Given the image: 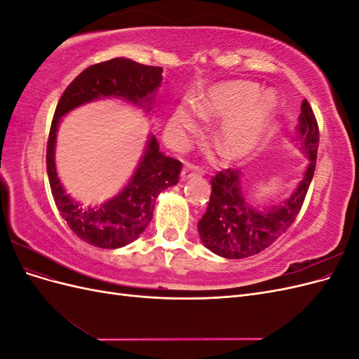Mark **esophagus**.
<instances>
[{
  "instance_id": "obj_1",
  "label": "esophagus",
  "mask_w": 359,
  "mask_h": 359,
  "mask_svg": "<svg viewBox=\"0 0 359 359\" xmlns=\"http://www.w3.org/2000/svg\"><path fill=\"white\" fill-rule=\"evenodd\" d=\"M199 173H201V169L198 166H193V165H190V163H187V165L184 166L181 170V178L182 180L194 178V177H198Z\"/></svg>"
}]
</instances>
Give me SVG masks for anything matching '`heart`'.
<instances>
[{
	"instance_id": "obj_1",
	"label": "heart",
	"mask_w": 359,
	"mask_h": 359,
	"mask_svg": "<svg viewBox=\"0 0 359 359\" xmlns=\"http://www.w3.org/2000/svg\"><path fill=\"white\" fill-rule=\"evenodd\" d=\"M199 111L206 116H224L217 130V144L229 158L248 156L262 142L278 112L280 100L274 91L260 93L257 83L233 81L215 85L201 95ZM198 114L180 104L170 118L175 130L193 128Z\"/></svg>"
}]
</instances>
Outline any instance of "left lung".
Listing matches in <instances>:
<instances>
[{
  "mask_svg": "<svg viewBox=\"0 0 359 359\" xmlns=\"http://www.w3.org/2000/svg\"><path fill=\"white\" fill-rule=\"evenodd\" d=\"M307 157L302 178L290 196L269 205L248 198L244 173L238 169L219 172L211 181L208 208L198 223L203 245L226 259H244L262 252L295 222L316 169L319 128L307 100H302L298 126L290 137Z\"/></svg>",
  "mask_w": 359,
  "mask_h": 359,
  "instance_id": "1",
  "label": "left lung"
}]
</instances>
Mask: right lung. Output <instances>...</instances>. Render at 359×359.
<instances>
[{
  "mask_svg": "<svg viewBox=\"0 0 359 359\" xmlns=\"http://www.w3.org/2000/svg\"><path fill=\"white\" fill-rule=\"evenodd\" d=\"M161 73V67L144 66L123 57L114 58L85 69L58 102L46 151L52 196L70 229L91 245L119 248L137 240L153 220L158 194L177 186L182 165L180 160L163 154L156 136L149 133L139 165L119 193L102 205L83 206L66 193L57 173L55 147L61 119L76 107L102 99H118L140 107L147 114H154Z\"/></svg>",
  "mask_w": 359,
  "mask_h": 359,
  "instance_id": "add662e5",
  "label": "right lung"
}]
</instances>
